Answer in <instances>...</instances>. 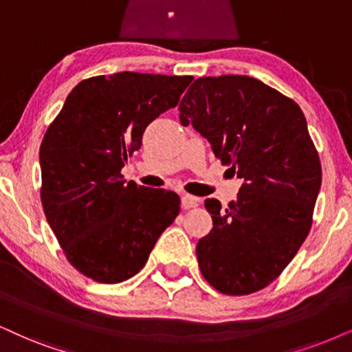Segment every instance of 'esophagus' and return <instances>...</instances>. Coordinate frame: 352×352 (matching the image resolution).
I'll use <instances>...</instances> for the list:
<instances>
[{
	"mask_svg": "<svg viewBox=\"0 0 352 352\" xmlns=\"http://www.w3.org/2000/svg\"><path fill=\"white\" fill-rule=\"evenodd\" d=\"M199 204V199L197 197H191V195L184 193L182 195V208L190 209V208H197Z\"/></svg>",
	"mask_w": 352,
	"mask_h": 352,
	"instance_id": "1",
	"label": "esophagus"
}]
</instances>
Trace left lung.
Listing matches in <instances>:
<instances>
[{
  "label": "left lung",
  "mask_w": 352,
  "mask_h": 352,
  "mask_svg": "<svg viewBox=\"0 0 352 352\" xmlns=\"http://www.w3.org/2000/svg\"><path fill=\"white\" fill-rule=\"evenodd\" d=\"M180 123L211 144L243 179L237 199L221 209L208 198L212 230L199 239L204 279L219 292L243 296L274 281L312 226L322 166L300 107L255 78H199L180 105Z\"/></svg>",
  "instance_id": "8db88e82"
}]
</instances>
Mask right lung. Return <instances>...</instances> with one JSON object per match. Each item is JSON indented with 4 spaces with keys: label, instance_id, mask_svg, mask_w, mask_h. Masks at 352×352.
I'll return each instance as SVG.
<instances>
[{
    "label": "right lung",
    "instance_id": "1",
    "mask_svg": "<svg viewBox=\"0 0 352 352\" xmlns=\"http://www.w3.org/2000/svg\"><path fill=\"white\" fill-rule=\"evenodd\" d=\"M191 76L115 73L84 79L40 146L42 206L71 265L122 283L148 261L179 216V195L123 180L146 126L179 104Z\"/></svg>",
    "mask_w": 352,
    "mask_h": 352
}]
</instances>
